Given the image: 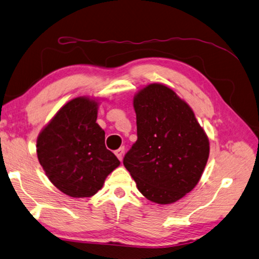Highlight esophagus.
Listing matches in <instances>:
<instances>
[{"label":"esophagus","mask_w":259,"mask_h":259,"mask_svg":"<svg viewBox=\"0 0 259 259\" xmlns=\"http://www.w3.org/2000/svg\"><path fill=\"white\" fill-rule=\"evenodd\" d=\"M115 156L118 157V159L120 161H122V158H123V153H124V147H121L119 148L118 150H115Z\"/></svg>","instance_id":"1"}]
</instances>
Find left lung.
<instances>
[{
  "label": "left lung",
  "mask_w": 259,
  "mask_h": 259,
  "mask_svg": "<svg viewBox=\"0 0 259 259\" xmlns=\"http://www.w3.org/2000/svg\"><path fill=\"white\" fill-rule=\"evenodd\" d=\"M134 107L138 139L125 153L124 167L147 199L177 201L195 188L205 169V131L188 104L163 84L140 90Z\"/></svg>",
  "instance_id": "left-lung-1"
}]
</instances>
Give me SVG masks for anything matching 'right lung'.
Wrapping results in <instances>:
<instances>
[{"instance_id":"right-lung-1","label":"right lung","mask_w":259,"mask_h":259,"mask_svg":"<svg viewBox=\"0 0 259 259\" xmlns=\"http://www.w3.org/2000/svg\"><path fill=\"white\" fill-rule=\"evenodd\" d=\"M97 114V101L75 98L59 110L37 137L40 164L49 180L68 196L96 195L120 164L104 145Z\"/></svg>"}]
</instances>
